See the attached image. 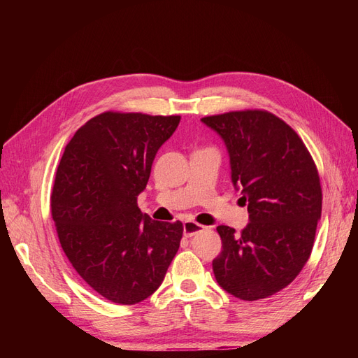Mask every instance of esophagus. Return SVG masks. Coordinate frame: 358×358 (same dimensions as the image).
<instances>
[{
    "mask_svg": "<svg viewBox=\"0 0 358 358\" xmlns=\"http://www.w3.org/2000/svg\"><path fill=\"white\" fill-rule=\"evenodd\" d=\"M203 230H204V227L197 224V222H194V221H185V222H183V236H185V237H191V236L197 234V233H200Z\"/></svg>",
    "mask_w": 358,
    "mask_h": 358,
    "instance_id": "1",
    "label": "esophagus"
}]
</instances>
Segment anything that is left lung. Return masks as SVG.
Returning <instances> with one entry per match:
<instances>
[{
    "label": "left lung",
    "mask_w": 358,
    "mask_h": 358,
    "mask_svg": "<svg viewBox=\"0 0 358 358\" xmlns=\"http://www.w3.org/2000/svg\"><path fill=\"white\" fill-rule=\"evenodd\" d=\"M201 121L225 142L233 185L249 213L241 233L216 227L222 241L212 262L216 282L248 301L273 296L296 279L312 252L322 208L315 162L294 129L267 110Z\"/></svg>",
    "instance_id": "1"
}]
</instances>
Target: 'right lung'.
<instances>
[{
	"mask_svg": "<svg viewBox=\"0 0 358 358\" xmlns=\"http://www.w3.org/2000/svg\"><path fill=\"white\" fill-rule=\"evenodd\" d=\"M180 116L104 112L74 133L50 196L64 254L94 291L117 305H134L158 289L175 258L183 225L140 212L161 145Z\"/></svg>",
	"mask_w": 358,
	"mask_h": 358,
	"instance_id": "obj_1",
	"label": "right lung"
}]
</instances>
